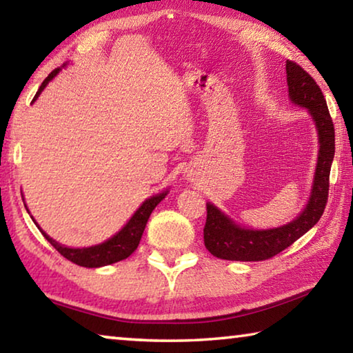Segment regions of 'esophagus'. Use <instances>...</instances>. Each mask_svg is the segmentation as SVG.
Wrapping results in <instances>:
<instances>
[{
  "instance_id": "1",
  "label": "esophagus",
  "mask_w": 353,
  "mask_h": 353,
  "mask_svg": "<svg viewBox=\"0 0 353 353\" xmlns=\"http://www.w3.org/2000/svg\"><path fill=\"white\" fill-rule=\"evenodd\" d=\"M187 177H190V179H191V174H188V176H187Z\"/></svg>"
}]
</instances>
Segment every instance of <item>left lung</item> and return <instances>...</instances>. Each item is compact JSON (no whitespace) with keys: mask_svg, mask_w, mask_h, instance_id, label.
I'll list each match as a JSON object with an SVG mask.
<instances>
[{"mask_svg":"<svg viewBox=\"0 0 353 353\" xmlns=\"http://www.w3.org/2000/svg\"><path fill=\"white\" fill-rule=\"evenodd\" d=\"M290 99L310 112L319 137L312 194L303 212L291 223L268 230L246 229L235 224L208 202L204 243L208 252L223 260L263 261L282 252L321 219L328 199V179L334 157V126L324 94L314 79L297 63L286 61Z\"/></svg>","mask_w":353,"mask_h":353,"instance_id":"1","label":"left lung"}]
</instances>
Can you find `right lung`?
<instances>
[{"label": "right lung", "instance_id": "add662e5", "mask_svg": "<svg viewBox=\"0 0 353 353\" xmlns=\"http://www.w3.org/2000/svg\"><path fill=\"white\" fill-rule=\"evenodd\" d=\"M59 71H61V68H56L54 71H51L50 76H48L46 79L41 82L39 92L35 93V97L32 99V103L39 98V94L43 92V88L48 85V82H50L52 77L59 73ZM166 194H168V190L163 191V193L155 194V196H152V198L146 199L140 205L139 210L132 214V218L128 221L126 225H124L117 235H113L107 241L97 244V246H92V248L74 249V248L62 246V244H59L56 240H52L50 235H46L45 232L40 229L39 224L35 223V221L34 223L40 229L41 235H43L46 240L52 244V248H54L59 254L63 255L67 260L73 261V263H76V265L83 266V268L107 266V265H112V263H117V261L128 259V256L132 254L137 248H139L141 235H143V232H145V227H146L149 216H151L154 208L157 207L159 202L162 201Z\"/></svg>", "mask_w": 353, "mask_h": 353}]
</instances>
